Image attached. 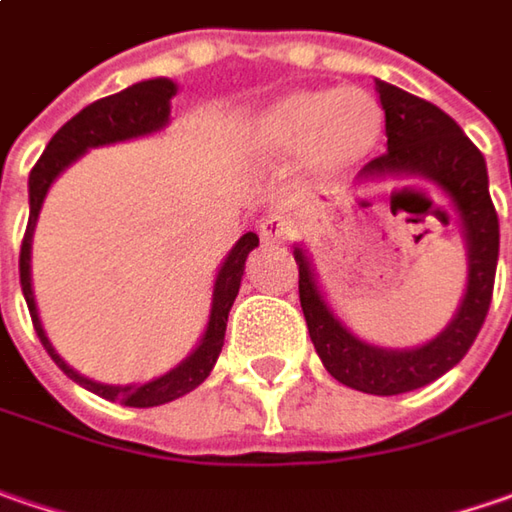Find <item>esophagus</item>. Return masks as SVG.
Here are the masks:
<instances>
[{
	"mask_svg": "<svg viewBox=\"0 0 512 512\" xmlns=\"http://www.w3.org/2000/svg\"><path fill=\"white\" fill-rule=\"evenodd\" d=\"M289 234H292V223L283 217H266L260 223V240L263 243H286Z\"/></svg>",
	"mask_w": 512,
	"mask_h": 512,
	"instance_id": "34e87169",
	"label": "esophagus"
}]
</instances>
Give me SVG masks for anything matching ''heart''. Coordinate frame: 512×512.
<instances>
[{"label":"heart","mask_w":512,"mask_h":512,"mask_svg":"<svg viewBox=\"0 0 512 512\" xmlns=\"http://www.w3.org/2000/svg\"><path fill=\"white\" fill-rule=\"evenodd\" d=\"M384 108L361 88H300L260 108L246 125V151L263 166L295 157L309 189H335L375 154Z\"/></svg>","instance_id":"obj_1"}]
</instances>
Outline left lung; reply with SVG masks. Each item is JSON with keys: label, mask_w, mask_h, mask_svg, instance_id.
<instances>
[{"label": "left lung", "mask_w": 512, "mask_h": 512, "mask_svg": "<svg viewBox=\"0 0 512 512\" xmlns=\"http://www.w3.org/2000/svg\"><path fill=\"white\" fill-rule=\"evenodd\" d=\"M387 117V151L361 168L358 183L424 180L453 206L467 249V289L456 315L433 341L407 349L367 344L358 338L323 295L315 266L295 246L298 292L309 338L326 372L344 387L369 395H401L427 387L456 367L487 318L499 263V217L487 189V163L461 125L438 105L375 79ZM447 217V214H444Z\"/></svg>", "instance_id": "8db88e82"}]
</instances>
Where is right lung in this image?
<instances>
[{
	"label": "right lung",
	"mask_w": 512,
	"mask_h": 512,
	"mask_svg": "<svg viewBox=\"0 0 512 512\" xmlns=\"http://www.w3.org/2000/svg\"><path fill=\"white\" fill-rule=\"evenodd\" d=\"M177 94V82L168 77L143 79L128 85L120 94L102 97V100L91 102L79 111L77 117H71L51 137V143L45 145L42 157L36 160L34 171L28 177V203H31V217H28V229H25V240H22V252H19V283H22V295L28 303L31 321H34L36 335L42 346L48 349V355L54 358V364L71 381H77L79 387L88 392L108 398V401H120L125 407H160L174 398H183L186 392L197 389L209 372L217 364V355L223 349V338H226V321H229V309H232L234 298L240 292V280H243V269H246V257L260 243L255 232H246L232 246V252L217 269L212 292V312H209V323L203 329V338L191 349L189 355L171 367L163 375L143 381V384H100L94 378H85L82 372L68 367L62 361V355L56 352L54 344L45 335V326L39 321V309H36L34 283H31V246H34V229L42 203L48 197V191L54 186V180L68 166H74L79 157L88 148H100V145L125 143V140H137V137H148L163 131L171 120V97Z\"/></svg>",
	"instance_id": "right-lung-1"
}]
</instances>
